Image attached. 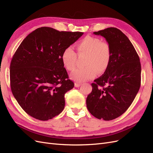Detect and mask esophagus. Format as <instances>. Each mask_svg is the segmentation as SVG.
I'll return each mask as SVG.
<instances>
[{
	"instance_id": "34e87169",
	"label": "esophagus",
	"mask_w": 153,
	"mask_h": 153,
	"mask_svg": "<svg viewBox=\"0 0 153 153\" xmlns=\"http://www.w3.org/2000/svg\"><path fill=\"white\" fill-rule=\"evenodd\" d=\"M81 85H82L81 83H78V82L75 83V86L76 87H79Z\"/></svg>"
}]
</instances>
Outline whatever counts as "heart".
I'll use <instances>...</instances> for the list:
<instances>
[{
	"label": "heart",
	"mask_w": 153,
	"mask_h": 153,
	"mask_svg": "<svg viewBox=\"0 0 153 153\" xmlns=\"http://www.w3.org/2000/svg\"><path fill=\"white\" fill-rule=\"evenodd\" d=\"M79 55H86L84 66L71 74V78L76 82H85L96 76L97 72L102 73L107 69L111 59L110 45L96 37L87 36L76 44ZM76 53L71 47L63 50L61 61L67 70L73 71L76 67Z\"/></svg>",
	"instance_id": "b5f03b06"
}]
</instances>
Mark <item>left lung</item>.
I'll return each mask as SVG.
<instances>
[{
  "label": "left lung",
  "mask_w": 153,
  "mask_h": 153,
  "mask_svg": "<svg viewBox=\"0 0 153 153\" xmlns=\"http://www.w3.org/2000/svg\"><path fill=\"white\" fill-rule=\"evenodd\" d=\"M93 33L104 37L112 55L107 69L91 84L87 107L95 117L110 121L126 112L138 93L141 81L140 59L131 41L119 29L109 27Z\"/></svg>",
  "instance_id": "8db88e82"
}]
</instances>
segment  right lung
<instances>
[{"mask_svg": "<svg viewBox=\"0 0 153 153\" xmlns=\"http://www.w3.org/2000/svg\"><path fill=\"white\" fill-rule=\"evenodd\" d=\"M84 34L43 27L23 40L10 64L12 93L25 112L41 121L61 114L64 94L74 83L68 78L61 55Z\"/></svg>", "mask_w": 153, "mask_h": 153, "instance_id": "1", "label": "right lung"}]
</instances>
